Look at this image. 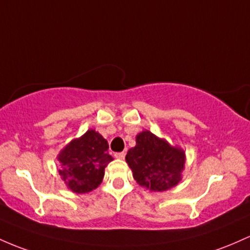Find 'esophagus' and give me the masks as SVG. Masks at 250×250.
<instances>
[{"label": "esophagus", "instance_id": "obj_1", "mask_svg": "<svg viewBox=\"0 0 250 250\" xmlns=\"http://www.w3.org/2000/svg\"><path fill=\"white\" fill-rule=\"evenodd\" d=\"M115 156L119 159H125V152H120V153H115Z\"/></svg>", "mask_w": 250, "mask_h": 250}]
</instances>
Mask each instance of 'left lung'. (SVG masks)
Returning <instances> with one entry per match:
<instances>
[{
  "mask_svg": "<svg viewBox=\"0 0 250 250\" xmlns=\"http://www.w3.org/2000/svg\"><path fill=\"white\" fill-rule=\"evenodd\" d=\"M125 161L140 185L161 192L180 182L185 153L145 130L136 136V146L128 150Z\"/></svg>",
  "mask_w": 250,
  "mask_h": 250,
  "instance_id": "1",
  "label": "left lung"
}]
</instances>
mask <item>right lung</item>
<instances>
[{
  "label": "right lung",
  "mask_w": 250,
  "mask_h": 250,
  "mask_svg": "<svg viewBox=\"0 0 250 250\" xmlns=\"http://www.w3.org/2000/svg\"><path fill=\"white\" fill-rule=\"evenodd\" d=\"M109 145L101 134L87 130L82 138L73 140L58 156L62 180L77 193H85L97 188L104 177V168L112 160Z\"/></svg>",
  "instance_id": "obj_1"
}]
</instances>
